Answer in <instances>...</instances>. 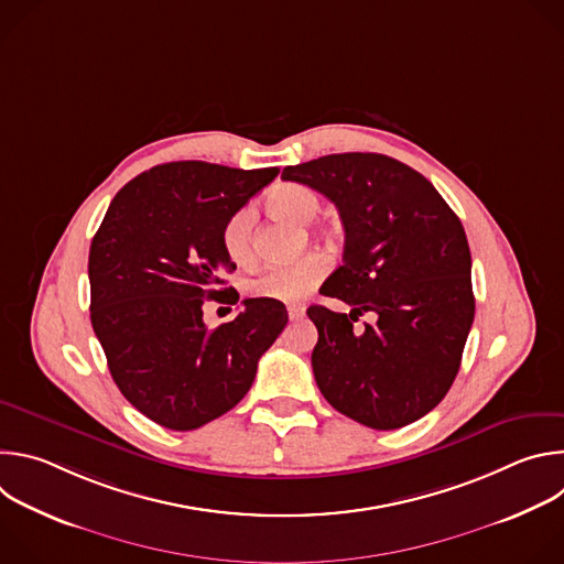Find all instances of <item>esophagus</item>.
I'll return each mask as SVG.
<instances>
[{
    "label": "esophagus",
    "instance_id": "34e87169",
    "mask_svg": "<svg viewBox=\"0 0 564 564\" xmlns=\"http://www.w3.org/2000/svg\"><path fill=\"white\" fill-rule=\"evenodd\" d=\"M288 314H290V318H292V321H299V318H303V316H305V305L292 303V305H288Z\"/></svg>",
    "mask_w": 564,
    "mask_h": 564
}]
</instances>
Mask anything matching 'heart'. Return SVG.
<instances>
[{"label": "heart", "mask_w": 564, "mask_h": 564, "mask_svg": "<svg viewBox=\"0 0 564 564\" xmlns=\"http://www.w3.org/2000/svg\"><path fill=\"white\" fill-rule=\"evenodd\" d=\"M268 207L299 225H310L321 214V198L314 189L299 183H281L268 194ZM223 248L236 265H246L254 257V212L236 209L223 225ZM328 274L324 254H305L290 265H272L246 281V292L265 301H299L307 296Z\"/></svg>", "instance_id": "heart-1"}]
</instances>
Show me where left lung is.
<instances>
[{
    "instance_id": "1",
    "label": "left lung",
    "mask_w": 564,
    "mask_h": 564,
    "mask_svg": "<svg viewBox=\"0 0 564 564\" xmlns=\"http://www.w3.org/2000/svg\"><path fill=\"white\" fill-rule=\"evenodd\" d=\"M281 178L330 198L346 229L344 265L318 292L352 310L307 307L321 394L377 431L424 417L448 392L475 316L459 218L420 172L381 153L324 155ZM364 311L376 324L355 332Z\"/></svg>"
}]
</instances>
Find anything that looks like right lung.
I'll list each match as a JSON object with an SVG mask.
<instances>
[{"instance_id": "1", "label": "right lung", "mask_w": 564, "mask_h": 564, "mask_svg": "<svg viewBox=\"0 0 564 564\" xmlns=\"http://www.w3.org/2000/svg\"><path fill=\"white\" fill-rule=\"evenodd\" d=\"M276 167L231 170L181 160L127 183L91 240V324L120 392L151 422L194 431L250 390L261 355L288 324L285 305L246 299L209 330L207 299L236 303L223 274L225 220L276 178Z\"/></svg>"}]
</instances>
